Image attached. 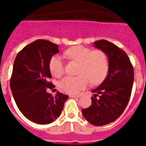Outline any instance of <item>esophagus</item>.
<instances>
[{"instance_id": "obj_1", "label": "esophagus", "mask_w": 146, "mask_h": 146, "mask_svg": "<svg viewBox=\"0 0 146 146\" xmlns=\"http://www.w3.org/2000/svg\"><path fill=\"white\" fill-rule=\"evenodd\" d=\"M69 97L70 98H79V95H74V94H70L69 95Z\"/></svg>"}]
</instances>
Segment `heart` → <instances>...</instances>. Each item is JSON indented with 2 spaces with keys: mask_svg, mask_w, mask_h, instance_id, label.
I'll return each instance as SVG.
<instances>
[{
  "mask_svg": "<svg viewBox=\"0 0 146 146\" xmlns=\"http://www.w3.org/2000/svg\"><path fill=\"white\" fill-rule=\"evenodd\" d=\"M69 60L79 63L76 77H66L60 82V88L68 94H77L86 88L90 81L92 85H99L104 81L109 71V58L106 52L101 50H92L82 45H76L64 52ZM52 75L60 78L65 69L62 58L54 55L49 62Z\"/></svg>",
  "mask_w": 146,
  "mask_h": 146,
  "instance_id": "1",
  "label": "heart"
}]
</instances>
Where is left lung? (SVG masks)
Returning a JSON list of instances; mask_svg holds the SVG:
<instances>
[{"mask_svg":"<svg viewBox=\"0 0 146 146\" xmlns=\"http://www.w3.org/2000/svg\"><path fill=\"white\" fill-rule=\"evenodd\" d=\"M94 47L106 52L109 58L107 77L93 90L91 106L82 110L83 116L94 126L113 122L124 111L129 101L134 82V69L128 55L107 40L94 42Z\"/></svg>","mask_w":146,"mask_h":146,"instance_id":"1","label":"left lung"}]
</instances>
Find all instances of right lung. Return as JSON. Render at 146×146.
I'll list each match as a JSON object with an SVG mask.
<instances>
[{"label": "right lung", "mask_w": 146, "mask_h": 146, "mask_svg": "<svg viewBox=\"0 0 146 146\" xmlns=\"http://www.w3.org/2000/svg\"><path fill=\"white\" fill-rule=\"evenodd\" d=\"M59 52L58 44L38 39L25 46L15 58L10 87L18 108L28 120L38 124L52 123L60 116L69 96L47 89L55 87L50 82L49 62Z\"/></svg>", "instance_id": "obj_1"}]
</instances>
